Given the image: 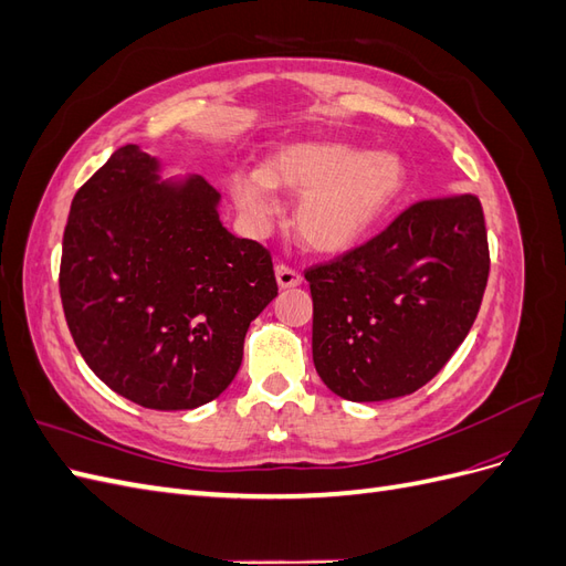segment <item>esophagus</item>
I'll use <instances>...</instances> for the list:
<instances>
[{
  "label": "esophagus",
  "mask_w": 566,
  "mask_h": 566,
  "mask_svg": "<svg viewBox=\"0 0 566 566\" xmlns=\"http://www.w3.org/2000/svg\"><path fill=\"white\" fill-rule=\"evenodd\" d=\"M276 281H279V287H297L302 283V276L295 269L276 264Z\"/></svg>",
  "instance_id": "1"
}]
</instances>
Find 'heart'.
<instances>
[{
    "mask_svg": "<svg viewBox=\"0 0 566 566\" xmlns=\"http://www.w3.org/2000/svg\"><path fill=\"white\" fill-rule=\"evenodd\" d=\"M408 165L394 150H364L337 142L290 144L264 167L235 169L229 191L252 231L281 212L276 188L297 191L295 224L316 252H345L397 208L408 188Z\"/></svg>",
    "mask_w": 566,
    "mask_h": 566,
    "instance_id": "1",
    "label": "heart"
}]
</instances>
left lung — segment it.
<instances>
[{
	"label": "left lung",
	"instance_id": "8db88e82",
	"mask_svg": "<svg viewBox=\"0 0 566 566\" xmlns=\"http://www.w3.org/2000/svg\"><path fill=\"white\" fill-rule=\"evenodd\" d=\"M304 279L325 387L358 403L406 397L447 366L476 318L489 279L482 202L460 193L410 205Z\"/></svg>",
	"mask_w": 566,
	"mask_h": 566
}]
</instances>
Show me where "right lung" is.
<instances>
[{
  "mask_svg": "<svg viewBox=\"0 0 566 566\" xmlns=\"http://www.w3.org/2000/svg\"><path fill=\"white\" fill-rule=\"evenodd\" d=\"M160 172L127 144L80 188L59 285L98 380L144 408L191 410L231 385L250 323L279 285L271 254L221 224L208 181Z\"/></svg>",
  "mask_w": 566,
  "mask_h": 566,
  "instance_id": "add662e5",
  "label": "right lung"
}]
</instances>
